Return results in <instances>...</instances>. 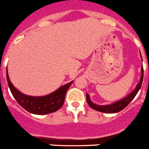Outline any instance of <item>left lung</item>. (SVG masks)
<instances>
[{"label": "left lung", "instance_id": "obj_1", "mask_svg": "<svg viewBox=\"0 0 149 149\" xmlns=\"http://www.w3.org/2000/svg\"><path fill=\"white\" fill-rule=\"evenodd\" d=\"M142 57V56H141ZM142 75L140 77V81L139 82V84H137L136 89L133 91L132 93L130 95L125 97L123 99L120 100L119 101H116L115 103L112 104L110 105H102V106H100V105L95 104L94 103H93L91 101L90 98H89V95L86 93V101H87L88 104L89 105L90 107H92L94 110H97V111L102 112V113H117V112H119L121 110H122L123 109H125L129 104L131 103V101H132L134 98V97L136 95L138 91L140 89L142 86V84H143V73H144V71H143V67L142 68Z\"/></svg>", "mask_w": 149, "mask_h": 149}]
</instances>
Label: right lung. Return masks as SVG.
Segmentation results:
<instances>
[{"label":"right lung","mask_w":149,"mask_h":149,"mask_svg":"<svg viewBox=\"0 0 149 149\" xmlns=\"http://www.w3.org/2000/svg\"><path fill=\"white\" fill-rule=\"evenodd\" d=\"M6 80L12 94L18 104L22 106L27 111L37 115H45V114L51 113L61 108L65 101V96L67 90L73 83V81H72L65 84L48 95L33 97V96L25 95L17 90L10 81L7 72H6Z\"/></svg>","instance_id":"right-lung-1"}]
</instances>
